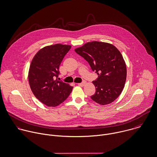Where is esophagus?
<instances>
[{"instance_id":"1","label":"esophagus","mask_w":157,"mask_h":157,"mask_svg":"<svg viewBox=\"0 0 157 157\" xmlns=\"http://www.w3.org/2000/svg\"><path fill=\"white\" fill-rule=\"evenodd\" d=\"M85 84H86V82H85V81L82 82V83H78V86H83Z\"/></svg>"}]
</instances>
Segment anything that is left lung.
Wrapping results in <instances>:
<instances>
[{
    "label": "left lung",
    "instance_id": "obj_1",
    "mask_svg": "<svg viewBox=\"0 0 157 157\" xmlns=\"http://www.w3.org/2000/svg\"><path fill=\"white\" fill-rule=\"evenodd\" d=\"M75 51L98 75L93 82L96 93L91 97L92 100L102 105L115 101L122 93L127 77L126 64L119 51L109 43L92 41Z\"/></svg>",
    "mask_w": 157,
    "mask_h": 157
}]
</instances>
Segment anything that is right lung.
Returning <instances> with one entry per match:
<instances>
[{
    "label": "right lung",
    "mask_w": 157,
    "mask_h": 157,
    "mask_svg": "<svg viewBox=\"0 0 157 157\" xmlns=\"http://www.w3.org/2000/svg\"><path fill=\"white\" fill-rule=\"evenodd\" d=\"M71 48L61 44L46 46L36 53L31 62L28 75L31 90L48 106L55 107L63 102L73 88L57 80L59 66Z\"/></svg>",
    "instance_id": "obj_1"
}]
</instances>
